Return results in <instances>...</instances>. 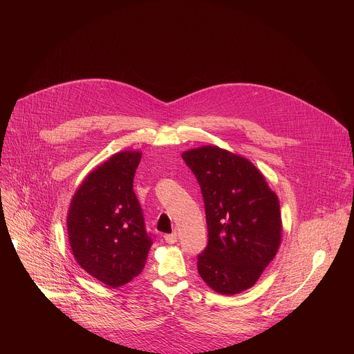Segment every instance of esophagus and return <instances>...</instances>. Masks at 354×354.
<instances>
[{"mask_svg": "<svg viewBox=\"0 0 354 354\" xmlns=\"http://www.w3.org/2000/svg\"><path fill=\"white\" fill-rule=\"evenodd\" d=\"M164 239H165V242H168V243H175L176 241H178V235L174 232V234H167L165 236H164Z\"/></svg>", "mask_w": 354, "mask_h": 354, "instance_id": "esophagus-1", "label": "esophagus"}]
</instances>
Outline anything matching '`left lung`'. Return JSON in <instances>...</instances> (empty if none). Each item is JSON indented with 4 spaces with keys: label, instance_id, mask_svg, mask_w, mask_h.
I'll use <instances>...</instances> for the list:
<instances>
[{
    "label": "left lung",
    "instance_id": "8db88e82",
    "mask_svg": "<svg viewBox=\"0 0 354 354\" xmlns=\"http://www.w3.org/2000/svg\"><path fill=\"white\" fill-rule=\"evenodd\" d=\"M205 200L209 243L197 257L200 277L214 291L234 295L254 286L281 242L277 194L242 156L217 145L182 154Z\"/></svg>",
    "mask_w": 354,
    "mask_h": 354
}]
</instances>
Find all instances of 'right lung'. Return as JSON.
<instances>
[{
  "instance_id": "obj_1",
  "label": "right lung",
  "mask_w": 354,
  "mask_h": 354,
  "mask_svg": "<svg viewBox=\"0 0 354 354\" xmlns=\"http://www.w3.org/2000/svg\"><path fill=\"white\" fill-rule=\"evenodd\" d=\"M140 160L141 151H120L91 171L75 190L67 214L77 263L113 288L142 272L153 245L133 190Z\"/></svg>"
}]
</instances>
